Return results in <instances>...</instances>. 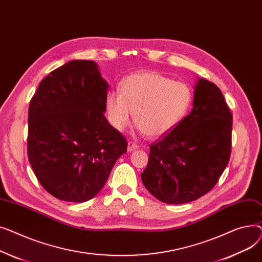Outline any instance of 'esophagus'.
<instances>
[{"label": "esophagus", "instance_id": "1", "mask_svg": "<svg viewBox=\"0 0 262 262\" xmlns=\"http://www.w3.org/2000/svg\"><path fill=\"white\" fill-rule=\"evenodd\" d=\"M136 149H138V145L137 144H135L133 142H129L128 143V151L129 152H132V151H134Z\"/></svg>", "mask_w": 262, "mask_h": 262}]
</instances>
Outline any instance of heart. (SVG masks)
Wrapping results in <instances>:
<instances>
[{"instance_id":"1","label":"heart","mask_w":262,"mask_h":262,"mask_svg":"<svg viewBox=\"0 0 262 262\" xmlns=\"http://www.w3.org/2000/svg\"><path fill=\"white\" fill-rule=\"evenodd\" d=\"M121 93L109 91L105 112L117 131L125 130L133 117L142 132L159 138L171 132L187 115L192 92L184 82L172 81L156 72L133 73L121 81Z\"/></svg>"}]
</instances>
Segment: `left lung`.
<instances>
[{
    "instance_id": "left-lung-1",
    "label": "left lung",
    "mask_w": 262,
    "mask_h": 262,
    "mask_svg": "<svg viewBox=\"0 0 262 262\" xmlns=\"http://www.w3.org/2000/svg\"><path fill=\"white\" fill-rule=\"evenodd\" d=\"M191 112L150 146L141 178L147 190L167 204L188 203L216 185L232 148L233 116L220 89L199 78Z\"/></svg>"
}]
</instances>
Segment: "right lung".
<instances>
[{
	"label": "right lung",
	"mask_w": 262,
	"mask_h": 262,
	"mask_svg": "<svg viewBox=\"0 0 262 262\" xmlns=\"http://www.w3.org/2000/svg\"><path fill=\"white\" fill-rule=\"evenodd\" d=\"M109 84L98 66L72 60L40 82L28 110V161L43 188L82 203L104 186L125 136L104 116Z\"/></svg>",
	"instance_id": "right-lung-1"
}]
</instances>
